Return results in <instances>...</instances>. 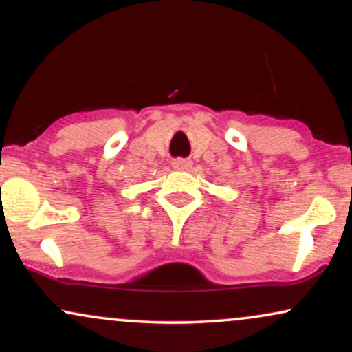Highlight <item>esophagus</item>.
<instances>
[{
	"instance_id": "1",
	"label": "esophagus",
	"mask_w": 352,
	"mask_h": 352,
	"mask_svg": "<svg viewBox=\"0 0 352 352\" xmlns=\"http://www.w3.org/2000/svg\"><path fill=\"white\" fill-rule=\"evenodd\" d=\"M172 165H173V168H175V170H188V168L192 167V160H190V159H177V160H173Z\"/></svg>"
}]
</instances>
